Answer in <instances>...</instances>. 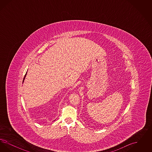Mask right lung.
I'll return each instance as SVG.
<instances>
[{"instance_id": "obj_1", "label": "right lung", "mask_w": 152, "mask_h": 152, "mask_svg": "<svg viewBox=\"0 0 152 152\" xmlns=\"http://www.w3.org/2000/svg\"><path fill=\"white\" fill-rule=\"evenodd\" d=\"M26 74H27V72H26V75H25V76H24V79H23V82L24 81V79H25V77H26Z\"/></svg>"}]
</instances>
